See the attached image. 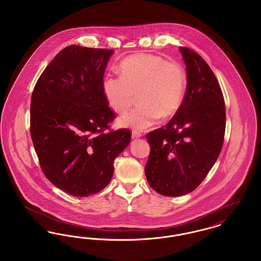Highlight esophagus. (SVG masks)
<instances>
[{
  "instance_id": "obj_1",
  "label": "esophagus",
  "mask_w": 261,
  "mask_h": 261,
  "mask_svg": "<svg viewBox=\"0 0 261 261\" xmlns=\"http://www.w3.org/2000/svg\"><path fill=\"white\" fill-rule=\"evenodd\" d=\"M141 136H142V134L140 132H138V131H133L132 132V139H138V138H140Z\"/></svg>"
}]
</instances>
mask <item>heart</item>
<instances>
[{"label":"heart","mask_w":261,"mask_h":261,"mask_svg":"<svg viewBox=\"0 0 261 261\" xmlns=\"http://www.w3.org/2000/svg\"><path fill=\"white\" fill-rule=\"evenodd\" d=\"M119 77L108 75L101 88L108 103L114 112L123 113L134 103L139 107L119 118L124 128L145 130L162 116L173 115L181 106L186 88V75L176 62L161 57L139 54L120 63Z\"/></svg>","instance_id":"heart-1"}]
</instances>
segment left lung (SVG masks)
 Segmentation results:
<instances>
[{
    "label": "left lung",
    "instance_id": "1",
    "mask_svg": "<svg viewBox=\"0 0 261 261\" xmlns=\"http://www.w3.org/2000/svg\"><path fill=\"white\" fill-rule=\"evenodd\" d=\"M179 50L186 63L185 98L165 127L147 135V180L167 197L189 194L203 181L219 156L226 126L223 94L211 67L196 51Z\"/></svg>",
    "mask_w": 261,
    "mask_h": 261
}]
</instances>
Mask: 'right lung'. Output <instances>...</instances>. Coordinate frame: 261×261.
Wrapping results in <instances>:
<instances>
[{
    "label": "right lung",
    "instance_id": "right-lung-1",
    "mask_svg": "<svg viewBox=\"0 0 261 261\" xmlns=\"http://www.w3.org/2000/svg\"><path fill=\"white\" fill-rule=\"evenodd\" d=\"M113 53L68 46L49 63L32 93L30 134L42 171L74 197L108 186L115 158L131 141L129 129L105 132L114 113L101 83Z\"/></svg>",
    "mask_w": 261,
    "mask_h": 261
}]
</instances>
